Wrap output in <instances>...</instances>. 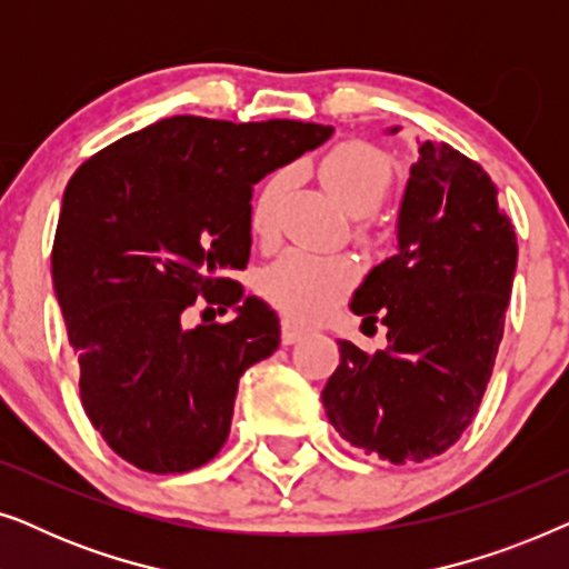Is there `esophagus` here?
<instances>
[{
  "mask_svg": "<svg viewBox=\"0 0 569 569\" xmlns=\"http://www.w3.org/2000/svg\"><path fill=\"white\" fill-rule=\"evenodd\" d=\"M306 337V329L298 326L290 318H282V345H295V341H300Z\"/></svg>",
  "mask_w": 569,
  "mask_h": 569,
  "instance_id": "1",
  "label": "esophagus"
}]
</instances>
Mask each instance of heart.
Wrapping results in <instances>:
<instances>
[{"mask_svg":"<svg viewBox=\"0 0 569 569\" xmlns=\"http://www.w3.org/2000/svg\"><path fill=\"white\" fill-rule=\"evenodd\" d=\"M318 176L341 207L352 214H370L391 191L396 170L386 152L376 144L349 139L331 147L318 160ZM292 173L287 168L271 173L251 204V230L259 240L277 236L279 209L290 191ZM362 236H370L362 230ZM357 282V263L339 253H310L287 248L267 263L259 277V292L277 310L295 321H321L339 308Z\"/></svg>","mask_w":569,"mask_h":569,"instance_id":"obj_1","label":"heart"}]
</instances>
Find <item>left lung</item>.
<instances>
[{
  "label": "left lung",
  "mask_w": 569,
  "mask_h": 569,
  "mask_svg": "<svg viewBox=\"0 0 569 569\" xmlns=\"http://www.w3.org/2000/svg\"><path fill=\"white\" fill-rule=\"evenodd\" d=\"M516 263V228L487 170L448 144H419L399 253L352 300L365 323L386 326L388 347L339 341V368L321 391L341 438L391 463L446 453L492 378Z\"/></svg>",
  "instance_id": "left-lung-1"
}]
</instances>
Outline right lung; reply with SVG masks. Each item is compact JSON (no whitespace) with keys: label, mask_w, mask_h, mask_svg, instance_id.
I'll list each match as a JSON object with an SVG mask.
<instances>
[{"label":"right lung","mask_w":569,"mask_h":569,"mask_svg":"<svg viewBox=\"0 0 569 569\" xmlns=\"http://www.w3.org/2000/svg\"><path fill=\"white\" fill-rule=\"evenodd\" d=\"M331 127L173 116L121 137L69 178L51 277L80 399L123 461L199 469L230 432L238 380L279 347V318L228 271L251 256V197ZM237 308L228 325L192 310Z\"/></svg>","instance_id":"add662e5"}]
</instances>
